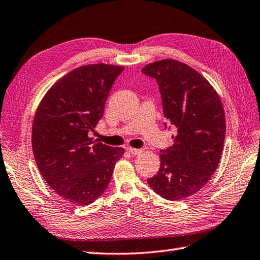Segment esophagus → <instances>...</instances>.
Instances as JSON below:
<instances>
[{
	"label": "esophagus",
	"instance_id": "esophagus-1",
	"mask_svg": "<svg viewBox=\"0 0 260 260\" xmlns=\"http://www.w3.org/2000/svg\"><path fill=\"white\" fill-rule=\"evenodd\" d=\"M126 151H128L129 153L134 154V155H138V154H140L141 152H142V150H141V149H135V148H131V147L126 148Z\"/></svg>",
	"mask_w": 260,
	"mask_h": 260
}]
</instances>
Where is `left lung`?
Wrapping results in <instances>:
<instances>
[{
  "instance_id": "1",
  "label": "left lung",
  "mask_w": 260,
  "mask_h": 260,
  "mask_svg": "<svg viewBox=\"0 0 260 260\" xmlns=\"http://www.w3.org/2000/svg\"><path fill=\"white\" fill-rule=\"evenodd\" d=\"M142 73L159 85L166 129L167 124L176 128L173 145L160 150L159 172L148 184L163 199H186L217 169L226 131L223 105L210 82L184 62L154 61Z\"/></svg>"
}]
</instances>
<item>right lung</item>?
Wrapping results in <instances>:
<instances>
[{
	"label": "right lung",
	"mask_w": 260,
	"mask_h": 260,
	"mask_svg": "<svg viewBox=\"0 0 260 260\" xmlns=\"http://www.w3.org/2000/svg\"><path fill=\"white\" fill-rule=\"evenodd\" d=\"M123 69L106 64L76 68L55 82L36 110V164L47 184L72 204L86 206L101 196L124 152L89 138Z\"/></svg>",
	"instance_id": "1"
}]
</instances>
